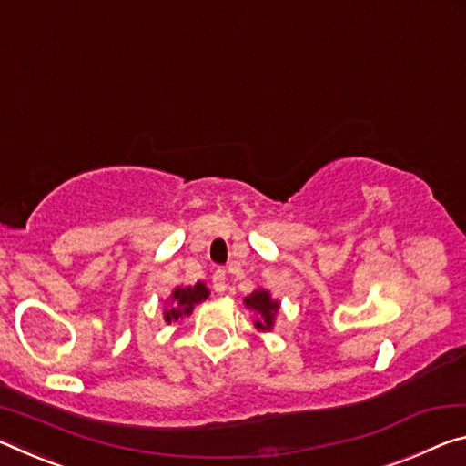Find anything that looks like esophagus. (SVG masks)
I'll return each instance as SVG.
<instances>
[{"instance_id": "34e87169", "label": "esophagus", "mask_w": 466, "mask_h": 466, "mask_svg": "<svg viewBox=\"0 0 466 466\" xmlns=\"http://www.w3.org/2000/svg\"><path fill=\"white\" fill-rule=\"evenodd\" d=\"M212 289H215L218 295H223L227 291V274H225V270L218 268V270H215V274H212Z\"/></svg>"}]
</instances>
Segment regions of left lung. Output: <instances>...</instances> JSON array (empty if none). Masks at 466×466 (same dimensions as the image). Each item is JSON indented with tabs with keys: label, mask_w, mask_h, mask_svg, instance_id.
Instances as JSON below:
<instances>
[{
	"label": "left lung",
	"mask_w": 466,
	"mask_h": 466,
	"mask_svg": "<svg viewBox=\"0 0 466 466\" xmlns=\"http://www.w3.org/2000/svg\"><path fill=\"white\" fill-rule=\"evenodd\" d=\"M243 303H246V308L254 309L258 314V319L254 322L258 330H264V332L272 330L274 318H277V314H279L280 303L277 299H272L270 293L266 291V289H256L254 293L248 295L246 299H243Z\"/></svg>",
	"instance_id": "obj_1"
}]
</instances>
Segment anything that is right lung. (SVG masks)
Segmentation results:
<instances>
[{"label":"right lung","mask_w":466,"mask_h":466,"mask_svg":"<svg viewBox=\"0 0 466 466\" xmlns=\"http://www.w3.org/2000/svg\"><path fill=\"white\" fill-rule=\"evenodd\" d=\"M210 291L204 283H196L194 287H177L169 297V308L165 309V322H177L179 318L189 316L194 311V305L208 299Z\"/></svg>","instance_id":"add662e5"}]
</instances>
